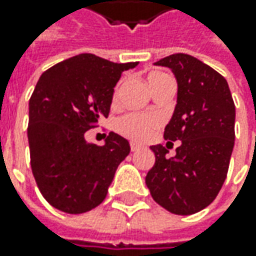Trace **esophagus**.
I'll return each mask as SVG.
<instances>
[{"label": "esophagus", "mask_w": 256, "mask_h": 256, "mask_svg": "<svg viewBox=\"0 0 256 256\" xmlns=\"http://www.w3.org/2000/svg\"><path fill=\"white\" fill-rule=\"evenodd\" d=\"M141 148H142V145H141V144L131 142V151H132V152H136V151H140Z\"/></svg>", "instance_id": "1"}]
</instances>
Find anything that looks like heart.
Listing matches in <instances>:
<instances>
[{
	"instance_id": "obj_1",
	"label": "heart",
	"mask_w": 256,
	"mask_h": 256,
	"mask_svg": "<svg viewBox=\"0 0 256 256\" xmlns=\"http://www.w3.org/2000/svg\"><path fill=\"white\" fill-rule=\"evenodd\" d=\"M162 72H152L151 75H160ZM118 94V90L115 95ZM161 125V118L158 115L145 112H131L120 118L116 124L118 131L132 141H145L148 140L155 130Z\"/></svg>"
}]
</instances>
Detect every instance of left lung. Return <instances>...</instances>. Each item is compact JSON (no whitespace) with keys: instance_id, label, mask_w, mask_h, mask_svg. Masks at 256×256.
<instances>
[{"instance_id":"8db88e82","label":"left lung","mask_w":256,"mask_h":256,"mask_svg":"<svg viewBox=\"0 0 256 256\" xmlns=\"http://www.w3.org/2000/svg\"><path fill=\"white\" fill-rule=\"evenodd\" d=\"M168 66L178 82L176 105L164 138L181 141L176 155L152 145L155 164L145 176L154 201L176 215L206 208L221 191L235 141V104L226 80L188 54H172ZM168 146V145H166Z\"/></svg>"}]
</instances>
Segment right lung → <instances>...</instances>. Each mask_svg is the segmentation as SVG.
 <instances>
[{
	"instance_id": "add662e5",
	"label": "right lung",
	"mask_w": 256,
	"mask_h": 256,
	"mask_svg": "<svg viewBox=\"0 0 256 256\" xmlns=\"http://www.w3.org/2000/svg\"><path fill=\"white\" fill-rule=\"evenodd\" d=\"M136 62L116 64L94 54L58 62L40 76L30 98L28 142L35 182L48 204L66 214H84L108 194L130 142L110 132L105 145L85 132L106 118L114 86Z\"/></svg>"
}]
</instances>
